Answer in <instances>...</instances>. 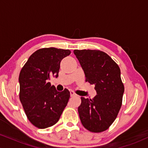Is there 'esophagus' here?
<instances>
[{
    "instance_id": "1",
    "label": "esophagus",
    "mask_w": 148,
    "mask_h": 148,
    "mask_svg": "<svg viewBox=\"0 0 148 148\" xmlns=\"http://www.w3.org/2000/svg\"><path fill=\"white\" fill-rule=\"evenodd\" d=\"M70 95H71V97H74V96H76V93L74 92V91L71 90V91H70Z\"/></svg>"
}]
</instances>
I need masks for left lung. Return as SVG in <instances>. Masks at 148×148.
I'll use <instances>...</instances> for the list:
<instances>
[{"mask_svg":"<svg viewBox=\"0 0 148 148\" xmlns=\"http://www.w3.org/2000/svg\"><path fill=\"white\" fill-rule=\"evenodd\" d=\"M86 76V82L95 85L97 95L81 97L78 112L81 123L88 131H106L118 116L125 88L118 64L106 53L99 50H74Z\"/></svg>","mask_w":148,"mask_h":148,"instance_id":"obj_1","label":"left lung"}]
</instances>
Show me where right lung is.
<instances>
[{
  "instance_id": "add662e5",
  "label": "right lung",
  "mask_w": 148,
  "mask_h": 148,
  "mask_svg": "<svg viewBox=\"0 0 148 148\" xmlns=\"http://www.w3.org/2000/svg\"><path fill=\"white\" fill-rule=\"evenodd\" d=\"M71 53L69 49L54 47L38 49L29 57L18 77L19 99L29 121L39 129L58 123L68 102L67 89L58 92L49 82L58 76L61 60Z\"/></svg>"
}]
</instances>
